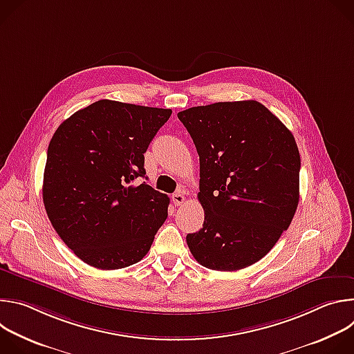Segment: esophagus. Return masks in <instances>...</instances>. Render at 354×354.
Wrapping results in <instances>:
<instances>
[{"label": "esophagus", "instance_id": "1", "mask_svg": "<svg viewBox=\"0 0 354 354\" xmlns=\"http://www.w3.org/2000/svg\"><path fill=\"white\" fill-rule=\"evenodd\" d=\"M172 120L175 122V119L172 118ZM172 198H174V201L175 203H183V200H185V190H183V187H176V190H175V193L172 194Z\"/></svg>", "mask_w": 354, "mask_h": 354}]
</instances>
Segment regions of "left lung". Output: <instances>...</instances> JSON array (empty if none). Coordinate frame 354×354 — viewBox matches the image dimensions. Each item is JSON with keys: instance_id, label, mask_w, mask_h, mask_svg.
<instances>
[{"instance_id": "1", "label": "left lung", "mask_w": 354, "mask_h": 354, "mask_svg": "<svg viewBox=\"0 0 354 354\" xmlns=\"http://www.w3.org/2000/svg\"><path fill=\"white\" fill-rule=\"evenodd\" d=\"M171 113L104 99L63 122L50 140L44 209L89 266L115 270L140 262L165 223L169 198L144 180V153Z\"/></svg>"}]
</instances>
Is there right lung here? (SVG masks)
Returning <instances> with one entry per match:
<instances>
[{
    "mask_svg": "<svg viewBox=\"0 0 354 354\" xmlns=\"http://www.w3.org/2000/svg\"><path fill=\"white\" fill-rule=\"evenodd\" d=\"M196 145L205 223L187 234L194 259L232 272L261 261L299 200V153L291 131L255 100L178 113Z\"/></svg>",
    "mask_w": 354,
    "mask_h": 354,
    "instance_id": "obj_1",
    "label": "right lung"
}]
</instances>
